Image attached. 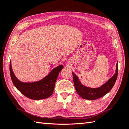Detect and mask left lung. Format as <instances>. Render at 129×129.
Masks as SVG:
<instances>
[{
    "label": "left lung",
    "mask_w": 129,
    "mask_h": 129,
    "mask_svg": "<svg viewBox=\"0 0 129 129\" xmlns=\"http://www.w3.org/2000/svg\"><path fill=\"white\" fill-rule=\"evenodd\" d=\"M116 67V73L111 78L102 86L96 88L88 87L83 85L80 82L78 77L74 73L72 72L74 87L78 94L83 99L88 100H94L104 96L105 94H106L111 90L116 81L118 74L117 63Z\"/></svg>",
    "instance_id": "8db88e82"
}]
</instances>
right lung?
<instances>
[{"label": "right lung", "mask_w": 129, "mask_h": 129, "mask_svg": "<svg viewBox=\"0 0 129 129\" xmlns=\"http://www.w3.org/2000/svg\"><path fill=\"white\" fill-rule=\"evenodd\" d=\"M63 68V65H60L39 81L28 83L22 82L18 79L12 70L11 61L9 65L10 74L14 86L25 96L34 100L45 99L51 96L57 78Z\"/></svg>", "instance_id": "obj_1"}]
</instances>
